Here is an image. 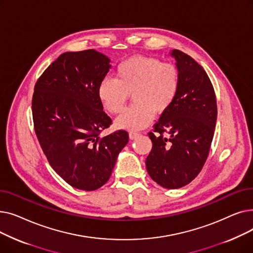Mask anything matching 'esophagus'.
I'll use <instances>...</instances> for the list:
<instances>
[{
    "instance_id": "obj_1",
    "label": "esophagus",
    "mask_w": 253,
    "mask_h": 253,
    "mask_svg": "<svg viewBox=\"0 0 253 253\" xmlns=\"http://www.w3.org/2000/svg\"><path fill=\"white\" fill-rule=\"evenodd\" d=\"M140 135V133H138V132H130L129 133V137H130V139H135L137 136H139Z\"/></svg>"
}]
</instances>
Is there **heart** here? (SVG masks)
Returning <instances> with one entry per match:
<instances>
[{
    "label": "heart",
    "instance_id": "heart-1",
    "mask_svg": "<svg viewBox=\"0 0 253 253\" xmlns=\"http://www.w3.org/2000/svg\"><path fill=\"white\" fill-rule=\"evenodd\" d=\"M180 87V73L171 62L156 57L133 56L120 63L115 79H104L98 87V98L104 110L121 113L130 95L134 104L116 120L120 128L139 130L148 126L154 115H164L174 103Z\"/></svg>",
    "mask_w": 253,
    "mask_h": 253
}]
</instances>
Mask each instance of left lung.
Returning <instances> with one entry per match:
<instances>
[{"label":"left lung","instance_id":"1","mask_svg":"<svg viewBox=\"0 0 253 253\" xmlns=\"http://www.w3.org/2000/svg\"><path fill=\"white\" fill-rule=\"evenodd\" d=\"M171 54L180 73V87L170 110L148 133L153 149L145 165L158 184L178 189L197 177L207 160L217 104L214 88L202 66L182 51L173 50Z\"/></svg>","mask_w":253,"mask_h":253}]
</instances>
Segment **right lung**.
Masks as SVG:
<instances>
[{"instance_id":"obj_1","label":"right lung","mask_w":253,"mask_h":253,"mask_svg":"<svg viewBox=\"0 0 253 253\" xmlns=\"http://www.w3.org/2000/svg\"><path fill=\"white\" fill-rule=\"evenodd\" d=\"M110 59L89 49L65 52L38 79L32 99L34 128L51 167L72 187L94 191L109 180L126 130L100 136L113 121L102 110L98 87Z\"/></svg>"}]
</instances>
